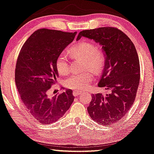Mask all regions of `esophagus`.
<instances>
[{
  "instance_id": "esophagus-1",
  "label": "esophagus",
  "mask_w": 154,
  "mask_h": 154,
  "mask_svg": "<svg viewBox=\"0 0 154 154\" xmlns=\"http://www.w3.org/2000/svg\"><path fill=\"white\" fill-rule=\"evenodd\" d=\"M82 91H73V95L75 97H77V96H79V94H82Z\"/></svg>"
}]
</instances>
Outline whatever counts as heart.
Here are the masks:
<instances>
[{
	"mask_svg": "<svg viewBox=\"0 0 154 154\" xmlns=\"http://www.w3.org/2000/svg\"><path fill=\"white\" fill-rule=\"evenodd\" d=\"M69 54L74 57L85 59V68L90 69L95 73L102 71L105 64L104 52L100 48L87 41L79 42L69 50ZM56 69L60 75H65L69 72V57L65 52L58 54L55 60ZM94 75L90 70L82 73H74L65 79L64 85L67 88L74 90H84L89 88Z\"/></svg>",
	"mask_w": 154,
	"mask_h": 154,
	"instance_id": "1",
	"label": "heart"
}]
</instances>
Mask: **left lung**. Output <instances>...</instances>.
<instances>
[{"label":"left lung","instance_id":"1","mask_svg":"<svg viewBox=\"0 0 154 154\" xmlns=\"http://www.w3.org/2000/svg\"><path fill=\"white\" fill-rule=\"evenodd\" d=\"M82 37L102 46L105 64L98 87L110 94H93L87 107L89 116L101 125L116 123L126 115L135 100L140 79L139 60L135 46L122 31L112 27L82 30Z\"/></svg>","mask_w":154,"mask_h":154}]
</instances>
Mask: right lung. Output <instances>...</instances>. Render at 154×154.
<instances>
[{
    "instance_id": "1",
    "label": "right lung",
    "mask_w": 154,
    "mask_h": 154,
    "mask_svg": "<svg viewBox=\"0 0 154 154\" xmlns=\"http://www.w3.org/2000/svg\"><path fill=\"white\" fill-rule=\"evenodd\" d=\"M76 33L40 29L31 35L19 53L15 74L17 91L28 114L42 124L59 119L75 99L71 89L52 97L49 89L59 77L56 58L73 41Z\"/></svg>"
}]
</instances>
